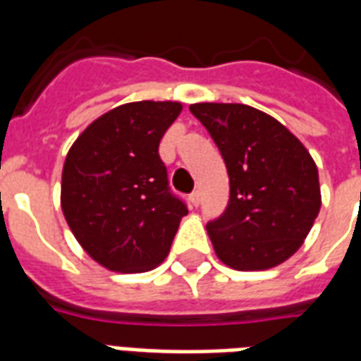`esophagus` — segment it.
I'll list each match as a JSON object with an SVG mask.
<instances>
[{
    "mask_svg": "<svg viewBox=\"0 0 361 361\" xmlns=\"http://www.w3.org/2000/svg\"><path fill=\"white\" fill-rule=\"evenodd\" d=\"M189 200H191V204L197 208L198 204H200V192L198 191H192L191 192V197H189Z\"/></svg>",
    "mask_w": 361,
    "mask_h": 361,
    "instance_id": "34e87169",
    "label": "esophagus"
}]
</instances>
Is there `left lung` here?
<instances>
[{
    "label": "left lung",
    "instance_id": "obj_1",
    "mask_svg": "<svg viewBox=\"0 0 361 361\" xmlns=\"http://www.w3.org/2000/svg\"><path fill=\"white\" fill-rule=\"evenodd\" d=\"M226 164L231 198L208 221L217 257L234 269H269L300 249L320 212L319 170L285 125L247 104L198 103Z\"/></svg>",
    "mask_w": 361,
    "mask_h": 361
}]
</instances>
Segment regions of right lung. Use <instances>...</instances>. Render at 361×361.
<instances>
[{"label": "right lung", "mask_w": 361, "mask_h": 361, "mask_svg": "<svg viewBox=\"0 0 361 361\" xmlns=\"http://www.w3.org/2000/svg\"><path fill=\"white\" fill-rule=\"evenodd\" d=\"M180 103L121 104L93 121L67 153L61 208L86 252L112 271L163 262L187 204L170 191L159 142Z\"/></svg>", "instance_id": "obj_1"}]
</instances>
